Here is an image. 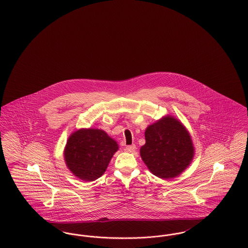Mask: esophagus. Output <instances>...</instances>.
<instances>
[{
  "mask_svg": "<svg viewBox=\"0 0 248 248\" xmlns=\"http://www.w3.org/2000/svg\"><path fill=\"white\" fill-rule=\"evenodd\" d=\"M124 150H125V152H127V153H134V152L136 151V145L126 146Z\"/></svg>",
  "mask_w": 248,
  "mask_h": 248,
  "instance_id": "34e87169",
  "label": "esophagus"
}]
</instances>
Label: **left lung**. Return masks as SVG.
Instances as JSON below:
<instances>
[{"label": "left lung", "mask_w": 248, "mask_h": 248, "mask_svg": "<svg viewBox=\"0 0 248 248\" xmlns=\"http://www.w3.org/2000/svg\"><path fill=\"white\" fill-rule=\"evenodd\" d=\"M145 140L140 152L141 159L154 176L163 179L179 176L195 154L189 131L171 115L150 124L145 130Z\"/></svg>", "instance_id": "left-lung-1"}]
</instances>
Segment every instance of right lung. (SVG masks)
Returning a JSON list of instances; mask_svg holds the SVG:
<instances>
[{"mask_svg":"<svg viewBox=\"0 0 248 248\" xmlns=\"http://www.w3.org/2000/svg\"><path fill=\"white\" fill-rule=\"evenodd\" d=\"M119 150L116 140L104 130L81 128L71 133L64 149V160L71 173L83 181L101 177Z\"/></svg>","mask_w":248,"mask_h":248,"instance_id":"add662e5","label":"right lung"}]
</instances>
